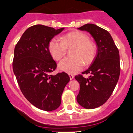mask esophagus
<instances>
[{"label": "esophagus", "instance_id": "obj_1", "mask_svg": "<svg viewBox=\"0 0 133 133\" xmlns=\"http://www.w3.org/2000/svg\"><path fill=\"white\" fill-rule=\"evenodd\" d=\"M69 77H70V80H72V79L74 78V77H75V76H74V75H73L72 74H70V73H69Z\"/></svg>", "mask_w": 133, "mask_h": 133}]
</instances>
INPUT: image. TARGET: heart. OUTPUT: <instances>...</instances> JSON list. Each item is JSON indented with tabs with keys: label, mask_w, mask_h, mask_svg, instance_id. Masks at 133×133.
<instances>
[{
	"label": "heart",
	"mask_w": 133,
	"mask_h": 133,
	"mask_svg": "<svg viewBox=\"0 0 133 133\" xmlns=\"http://www.w3.org/2000/svg\"><path fill=\"white\" fill-rule=\"evenodd\" d=\"M74 47L72 56L63 58L58 68L68 73H76L86 64H90L97 54V45L90 39L87 34L82 31H72L65 34L61 39L53 37L49 43V51L54 59L61 60L67 51V48Z\"/></svg>",
	"instance_id": "obj_1"
}]
</instances>
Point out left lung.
I'll list each match as a JSON object with an SVG mask.
<instances>
[{
    "instance_id": "1",
    "label": "left lung",
    "mask_w": 133,
    "mask_h": 133,
    "mask_svg": "<svg viewBox=\"0 0 133 133\" xmlns=\"http://www.w3.org/2000/svg\"><path fill=\"white\" fill-rule=\"evenodd\" d=\"M92 35L97 46V54L90 66L75 76L80 84L76 99L82 107L94 109L107 102L114 92L120 75L119 53L110 34L95 24H87L78 28Z\"/></svg>"
}]
</instances>
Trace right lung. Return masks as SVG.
<instances>
[{
    "label": "right lung",
    "instance_id": "right-lung-1",
    "mask_svg": "<svg viewBox=\"0 0 133 133\" xmlns=\"http://www.w3.org/2000/svg\"><path fill=\"white\" fill-rule=\"evenodd\" d=\"M63 30L33 25L25 30L14 49L12 67L19 88L31 104L47 111L60 106L62 94L70 81L64 72L51 75L57 64L50 54L49 43Z\"/></svg>",
    "mask_w": 133,
    "mask_h": 133
}]
</instances>
